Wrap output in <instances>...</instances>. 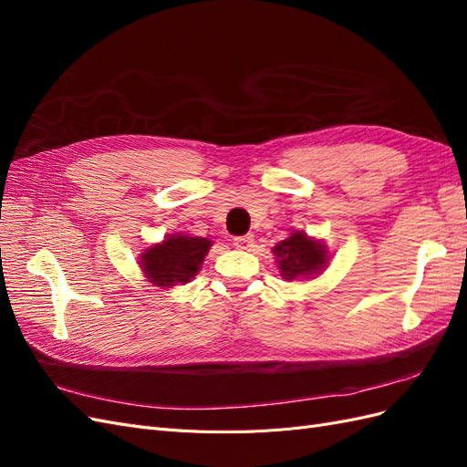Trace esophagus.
Segmentation results:
<instances>
[{
    "label": "esophagus",
    "mask_w": 467,
    "mask_h": 467,
    "mask_svg": "<svg viewBox=\"0 0 467 467\" xmlns=\"http://www.w3.org/2000/svg\"><path fill=\"white\" fill-rule=\"evenodd\" d=\"M234 245L237 247V249H245V251H249L251 247H253V235H237V237H234Z\"/></svg>",
    "instance_id": "1"
}]
</instances>
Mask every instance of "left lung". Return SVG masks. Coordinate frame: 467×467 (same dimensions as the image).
I'll return each mask as SVG.
<instances>
[{"label":"left lung","mask_w":467,"mask_h":467,"mask_svg":"<svg viewBox=\"0 0 467 467\" xmlns=\"http://www.w3.org/2000/svg\"><path fill=\"white\" fill-rule=\"evenodd\" d=\"M323 249L325 245L309 239L306 234H292L285 242L276 244L273 251L280 265L282 276L292 280L296 276L316 275L321 271L325 261H327Z\"/></svg>","instance_id":"1"}]
</instances>
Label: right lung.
I'll use <instances>...</instances> for the list:
<instances>
[{
  "label": "right lung",
  "instance_id": "right-lung-1",
  "mask_svg": "<svg viewBox=\"0 0 467 467\" xmlns=\"http://www.w3.org/2000/svg\"><path fill=\"white\" fill-rule=\"evenodd\" d=\"M210 245L206 237L169 235L142 255L144 273L155 286L163 288L175 286V282H189L199 273Z\"/></svg>",
  "mask_w": 467,
  "mask_h": 467
}]
</instances>
